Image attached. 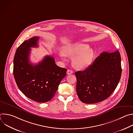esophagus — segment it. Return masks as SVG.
Masks as SVG:
<instances>
[{"label":"esophagus","instance_id":"obj_1","mask_svg":"<svg viewBox=\"0 0 133 133\" xmlns=\"http://www.w3.org/2000/svg\"><path fill=\"white\" fill-rule=\"evenodd\" d=\"M67 73L68 75H70L71 74H72L73 71H72V70H71L70 69H68L67 71Z\"/></svg>","mask_w":133,"mask_h":133}]
</instances>
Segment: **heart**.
<instances>
[{"label":"heart","instance_id":"heart-1","mask_svg":"<svg viewBox=\"0 0 133 133\" xmlns=\"http://www.w3.org/2000/svg\"><path fill=\"white\" fill-rule=\"evenodd\" d=\"M63 55L67 56H74L72 64L78 69H83L88 66L94 57V50L89 48L87 44L77 43L65 46L63 49ZM63 55L61 56L63 57Z\"/></svg>","mask_w":133,"mask_h":133}]
</instances>
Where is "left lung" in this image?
<instances>
[{
    "label": "left lung",
    "instance_id": "obj_1",
    "mask_svg": "<svg viewBox=\"0 0 133 133\" xmlns=\"http://www.w3.org/2000/svg\"><path fill=\"white\" fill-rule=\"evenodd\" d=\"M121 74L119 51L101 53L87 68L75 72L79 98L85 104L106 99L117 86Z\"/></svg>",
    "mask_w": 133,
    "mask_h": 133
}]
</instances>
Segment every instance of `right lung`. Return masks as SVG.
<instances>
[{
    "label": "right lung",
    "mask_w": 133,
    "mask_h": 133,
    "mask_svg": "<svg viewBox=\"0 0 133 133\" xmlns=\"http://www.w3.org/2000/svg\"><path fill=\"white\" fill-rule=\"evenodd\" d=\"M39 37L24 41L16 50L14 58V76L22 92L38 103L49 101L54 96L67 69L57 66L51 56H46L38 64L29 63L30 47H36Z\"/></svg>",
    "instance_id": "1"
}]
</instances>
